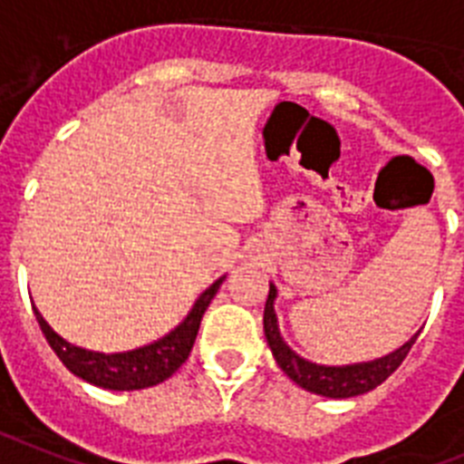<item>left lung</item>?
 Returning a JSON list of instances; mask_svg holds the SVG:
<instances>
[{"mask_svg":"<svg viewBox=\"0 0 464 464\" xmlns=\"http://www.w3.org/2000/svg\"><path fill=\"white\" fill-rule=\"evenodd\" d=\"M276 285H271L268 299H266L264 310V334L266 341L271 345L273 357H276L277 366L287 373L296 385H301L308 392L322 394V397H334V400H345V397H354V394H364L369 390L378 388L385 378L392 372H397V366L404 362L409 354L411 345L416 343V336L411 338L409 343L401 345L400 350L385 354L381 360L364 362V364H350V366H320L313 362L304 360L294 353L280 336L277 329V317L273 310V301H276Z\"/></svg>","mask_w":464,"mask_h":464,"instance_id":"obj_1","label":"left lung"}]
</instances>
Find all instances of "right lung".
Listing matches in <instances>:
<instances>
[{"label":"right lung","instance_id":"1","mask_svg":"<svg viewBox=\"0 0 464 464\" xmlns=\"http://www.w3.org/2000/svg\"><path fill=\"white\" fill-rule=\"evenodd\" d=\"M224 277L209 285L203 294L198 296L196 305L187 315V320L163 336L160 341L144 348L130 350V353H92V350L76 348V345L67 343L64 338H60L53 329L48 327V322L39 315V310L34 308L39 327H42L44 336H46L48 345L53 348L67 369L74 376L83 378L86 382H92L98 388L107 390H142L159 385L165 378H170L179 366L187 362L188 353L193 348L196 334H198L200 320H203L205 310H208L209 301L215 299L217 289L221 287Z\"/></svg>","mask_w":464,"mask_h":464}]
</instances>
